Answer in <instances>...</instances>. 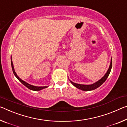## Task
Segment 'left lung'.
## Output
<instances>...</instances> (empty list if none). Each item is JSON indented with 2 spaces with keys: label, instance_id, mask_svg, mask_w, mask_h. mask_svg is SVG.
<instances>
[{
  "label": "left lung",
  "instance_id": "left-lung-1",
  "mask_svg": "<svg viewBox=\"0 0 127 127\" xmlns=\"http://www.w3.org/2000/svg\"><path fill=\"white\" fill-rule=\"evenodd\" d=\"M111 68H112V59H111V61L110 67L108 68L107 73L105 74V75H104L103 77L101 78V79L99 80V81L96 82L95 83H94L93 84H92V85H82V84L74 83V82H72L71 81H70V82H71L72 85H73L75 87L82 90H84V91H89V90H94L99 87V86H100L104 81H106V79H107L108 77V75L110 74L111 70Z\"/></svg>",
  "mask_w": 127,
  "mask_h": 127
}]
</instances>
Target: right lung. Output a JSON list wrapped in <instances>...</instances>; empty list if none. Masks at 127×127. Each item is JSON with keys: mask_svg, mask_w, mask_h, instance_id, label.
Masks as SVG:
<instances>
[{"mask_svg": "<svg viewBox=\"0 0 127 127\" xmlns=\"http://www.w3.org/2000/svg\"><path fill=\"white\" fill-rule=\"evenodd\" d=\"M11 65H12V71L14 74H15V76L16 77V78H17L18 80H19V81L21 82L22 84H23L24 85H25L26 87L28 88V89L32 90H34V91H38V90H40L41 89H45V88H47L46 86H33V85H30V84H28L27 82H26L25 81H24L23 80H22L21 79H20V78L19 77V76L17 75V74L16 73V72H15V70H14V68H13V63L11 61Z\"/></svg>", "mask_w": 127, "mask_h": 127, "instance_id": "1", "label": "right lung"}]
</instances>
